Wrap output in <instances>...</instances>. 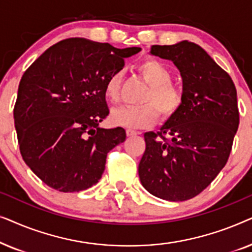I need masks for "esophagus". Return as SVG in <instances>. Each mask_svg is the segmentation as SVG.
Segmentation results:
<instances>
[{"label": "esophagus", "mask_w": 252, "mask_h": 252, "mask_svg": "<svg viewBox=\"0 0 252 252\" xmlns=\"http://www.w3.org/2000/svg\"><path fill=\"white\" fill-rule=\"evenodd\" d=\"M126 134H127V136H134V135H136V134H139L136 132V130H134V129H126Z\"/></svg>", "instance_id": "esophagus-1"}]
</instances>
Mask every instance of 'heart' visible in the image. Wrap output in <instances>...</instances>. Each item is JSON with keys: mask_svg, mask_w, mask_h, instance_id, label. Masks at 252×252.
Here are the masks:
<instances>
[{"mask_svg": "<svg viewBox=\"0 0 252 252\" xmlns=\"http://www.w3.org/2000/svg\"><path fill=\"white\" fill-rule=\"evenodd\" d=\"M150 91L142 99L143 105L120 106L113 109L110 116L115 125L129 128H146L154 125L158 112L163 119L173 117L184 104V92L177 85L171 84V72L160 62L148 60L137 66ZM123 72L117 71L106 80L104 94L110 103H117L120 97Z\"/></svg>", "mask_w": 252, "mask_h": 252, "instance_id": "1", "label": "heart"}]
</instances>
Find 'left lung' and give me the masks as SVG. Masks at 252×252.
<instances>
[{
  "instance_id": "1",
  "label": "left lung",
  "mask_w": 252,
  "mask_h": 252,
  "mask_svg": "<svg viewBox=\"0 0 252 252\" xmlns=\"http://www.w3.org/2000/svg\"><path fill=\"white\" fill-rule=\"evenodd\" d=\"M150 54L172 61L180 71L184 104L159 132L144 133L139 177L151 195L187 201L204 190L228 160L240 123L236 88L194 42L153 46Z\"/></svg>"
}]
</instances>
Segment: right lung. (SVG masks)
Here are the masks:
<instances>
[{
    "mask_svg": "<svg viewBox=\"0 0 252 252\" xmlns=\"http://www.w3.org/2000/svg\"><path fill=\"white\" fill-rule=\"evenodd\" d=\"M140 50L71 37L47 49L23 74L13 109L19 149L47 186L73 192L101 179L106 155L126 139L122 127L98 126L109 115L106 80Z\"/></svg>",
    "mask_w": 252,
    "mask_h": 252,
    "instance_id": "right-lung-1",
    "label": "right lung"
}]
</instances>
